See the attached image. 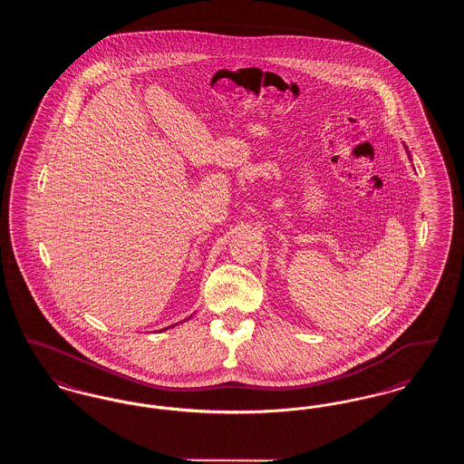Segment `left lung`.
<instances>
[{
	"label": "left lung",
	"mask_w": 464,
	"mask_h": 464,
	"mask_svg": "<svg viewBox=\"0 0 464 464\" xmlns=\"http://www.w3.org/2000/svg\"><path fill=\"white\" fill-rule=\"evenodd\" d=\"M403 144V148H405V153H407V156H409V160H411V153H409V148L405 146V142H401Z\"/></svg>",
	"instance_id": "1"
}]
</instances>
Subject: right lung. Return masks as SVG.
Masks as SVG:
<instances>
[{"label":"right lung","mask_w":464,"mask_h":464,"mask_svg":"<svg viewBox=\"0 0 464 464\" xmlns=\"http://www.w3.org/2000/svg\"><path fill=\"white\" fill-rule=\"evenodd\" d=\"M189 318H191V316H188V318H186V320H184V322H188V320H189ZM180 324H182V322H180ZM176 325H179V324H176ZM176 325H170V327H165V329H161V331H160V332L169 331V329H172V327H176Z\"/></svg>","instance_id":"obj_1"}]
</instances>
